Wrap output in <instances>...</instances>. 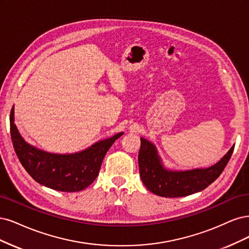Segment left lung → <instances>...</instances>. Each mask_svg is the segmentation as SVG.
<instances>
[{
	"instance_id": "obj_1",
	"label": "left lung",
	"mask_w": 249,
	"mask_h": 249,
	"mask_svg": "<svg viewBox=\"0 0 249 249\" xmlns=\"http://www.w3.org/2000/svg\"><path fill=\"white\" fill-rule=\"evenodd\" d=\"M231 147L219 162L203 170L186 172L167 171L162 166L156 148L145 139H141L139 152L140 175L145 186L154 195L164 197H180L207 188L223 172L231 156Z\"/></svg>"
}]
</instances>
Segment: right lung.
Wrapping results in <instances>:
<instances>
[{
	"label": "right lung",
	"mask_w": 249,
	"mask_h": 249,
	"mask_svg": "<svg viewBox=\"0 0 249 249\" xmlns=\"http://www.w3.org/2000/svg\"><path fill=\"white\" fill-rule=\"evenodd\" d=\"M14 109L10 113V134L21 165L36 182L49 188L75 192L87 188L97 178L102 160L117 139L113 138L96 142L91 148L75 154L58 155L46 153L30 146L22 140L14 124Z\"/></svg>",
	"instance_id": "1"
}]
</instances>
